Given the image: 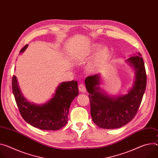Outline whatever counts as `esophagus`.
Segmentation results:
<instances>
[{"instance_id": "esophagus-1", "label": "esophagus", "mask_w": 158, "mask_h": 158, "mask_svg": "<svg viewBox=\"0 0 158 158\" xmlns=\"http://www.w3.org/2000/svg\"><path fill=\"white\" fill-rule=\"evenodd\" d=\"M79 90L81 93H85V92H86V88H85V85L83 84H81L79 85Z\"/></svg>"}]
</instances>
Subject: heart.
Here are the masks:
<instances>
[{"label":"heart","mask_w":158,"mask_h":158,"mask_svg":"<svg viewBox=\"0 0 158 158\" xmlns=\"http://www.w3.org/2000/svg\"><path fill=\"white\" fill-rule=\"evenodd\" d=\"M95 53L96 54L87 65V70L91 74L97 73L103 67L108 58L109 50L106 47H102V45L99 44H92L82 56H91Z\"/></svg>","instance_id":"b5f03b06"}]
</instances>
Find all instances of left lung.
Segmentation results:
<instances>
[{"label": "left lung", "mask_w": 158, "mask_h": 158, "mask_svg": "<svg viewBox=\"0 0 158 158\" xmlns=\"http://www.w3.org/2000/svg\"><path fill=\"white\" fill-rule=\"evenodd\" d=\"M140 56L137 53L126 60L134 72V77L132 86L125 94H107L101 87V74L85 79V88L89 93L91 115L97 126L105 129L117 128L127 124L135 117L146 88L144 62Z\"/></svg>", "instance_id": "1"}]
</instances>
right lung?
<instances>
[{"label": "right lung", "mask_w": 158, "mask_h": 158, "mask_svg": "<svg viewBox=\"0 0 158 158\" xmlns=\"http://www.w3.org/2000/svg\"><path fill=\"white\" fill-rule=\"evenodd\" d=\"M27 46H24L20 53ZM77 85L76 81L62 82L56 87L52 98L45 103L38 105L24 97L16 76H13L12 81V93L22 117L34 127L46 131L59 130L67 124L71 103L79 94Z\"/></svg>", "instance_id": "obj_1"}]
</instances>
